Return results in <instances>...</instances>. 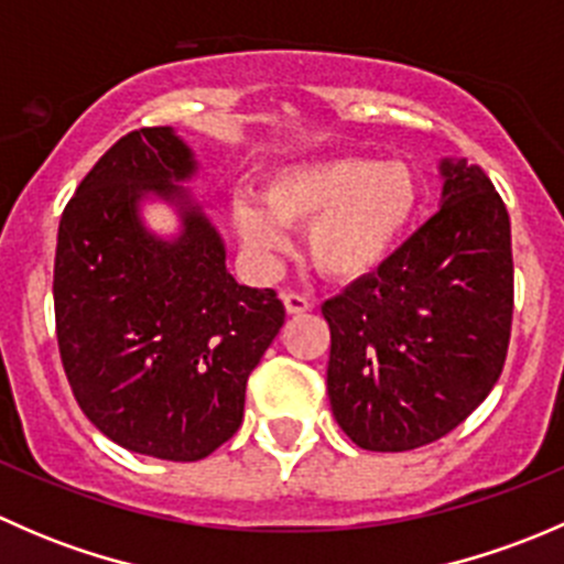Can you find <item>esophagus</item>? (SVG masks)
<instances>
[{
  "label": "esophagus",
  "mask_w": 564,
  "mask_h": 564,
  "mask_svg": "<svg viewBox=\"0 0 564 564\" xmlns=\"http://www.w3.org/2000/svg\"><path fill=\"white\" fill-rule=\"evenodd\" d=\"M283 305H286V314L292 316L311 311V300L300 292H283Z\"/></svg>",
  "instance_id": "obj_1"
}]
</instances>
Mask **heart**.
<instances>
[{
	"mask_svg": "<svg viewBox=\"0 0 564 564\" xmlns=\"http://www.w3.org/2000/svg\"><path fill=\"white\" fill-rule=\"evenodd\" d=\"M231 204L242 246L259 259L286 248L289 226H308V259L329 281L373 275L406 237L420 204L412 169L398 161L333 158L272 176L261 193Z\"/></svg>",
	"mask_w": 564,
	"mask_h": 564,
	"instance_id": "obj_1",
	"label": "heart"
}]
</instances>
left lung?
<instances>
[{"mask_svg":"<svg viewBox=\"0 0 564 564\" xmlns=\"http://www.w3.org/2000/svg\"><path fill=\"white\" fill-rule=\"evenodd\" d=\"M442 209L373 275L327 300V395L362 451L442 440L497 384L513 324L502 196L480 166L442 163Z\"/></svg>","mask_w":564,"mask_h":564,"instance_id":"obj_1","label":"left lung"}]
</instances>
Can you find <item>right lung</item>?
Listing matches in <instances>:
<instances>
[{
    "instance_id": "obj_1",
    "label": "right lung",
    "mask_w": 564,
    "mask_h": 564,
    "mask_svg": "<svg viewBox=\"0 0 564 564\" xmlns=\"http://www.w3.org/2000/svg\"><path fill=\"white\" fill-rule=\"evenodd\" d=\"M196 172L172 128L122 135L76 187L54 259L56 340L82 412L124 451L198 460L237 434L250 371L286 308L240 286L215 226L176 182ZM147 192L176 203L169 243L138 218Z\"/></svg>"
}]
</instances>
